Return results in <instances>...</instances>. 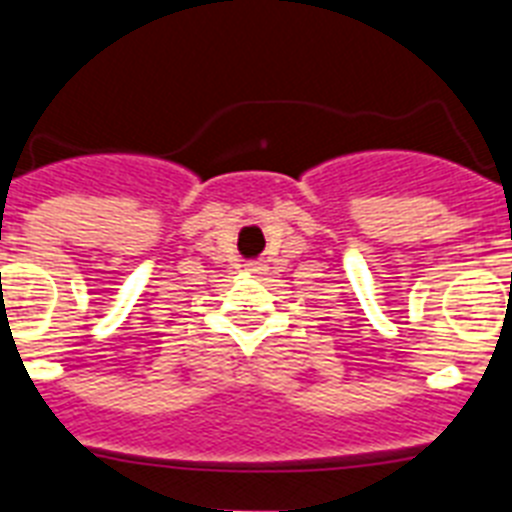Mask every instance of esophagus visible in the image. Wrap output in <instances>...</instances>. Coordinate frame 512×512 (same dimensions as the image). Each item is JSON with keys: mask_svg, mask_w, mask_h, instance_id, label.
Listing matches in <instances>:
<instances>
[{"mask_svg": "<svg viewBox=\"0 0 512 512\" xmlns=\"http://www.w3.org/2000/svg\"><path fill=\"white\" fill-rule=\"evenodd\" d=\"M247 271H249V273H263V271H265V265H263V263H257V260H255V263H247Z\"/></svg>", "mask_w": 512, "mask_h": 512, "instance_id": "34e87169", "label": "esophagus"}]
</instances>
